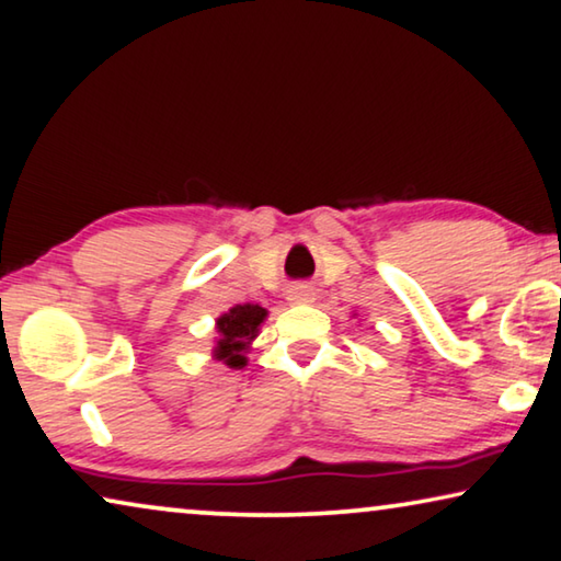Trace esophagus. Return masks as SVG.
Segmentation results:
<instances>
[{"label":"esophagus","mask_w":561,"mask_h":561,"mask_svg":"<svg viewBox=\"0 0 561 561\" xmlns=\"http://www.w3.org/2000/svg\"><path fill=\"white\" fill-rule=\"evenodd\" d=\"M313 288L306 286V283H296V286H290L288 290V300H293V304H310L313 300Z\"/></svg>","instance_id":"34e87169"}]
</instances>
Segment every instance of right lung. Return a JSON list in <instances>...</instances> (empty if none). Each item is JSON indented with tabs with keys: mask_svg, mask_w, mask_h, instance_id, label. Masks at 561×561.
Returning <instances> with one entry per match:
<instances>
[{
	"mask_svg": "<svg viewBox=\"0 0 561 561\" xmlns=\"http://www.w3.org/2000/svg\"><path fill=\"white\" fill-rule=\"evenodd\" d=\"M265 308L245 304L230 308L228 313L218 318V346H215V358L228 364L230 368L245 366V348L257 335V325L263 323Z\"/></svg>",
	"mask_w": 561,
	"mask_h": 561,
	"instance_id": "obj_1",
	"label": "right lung"
}]
</instances>
